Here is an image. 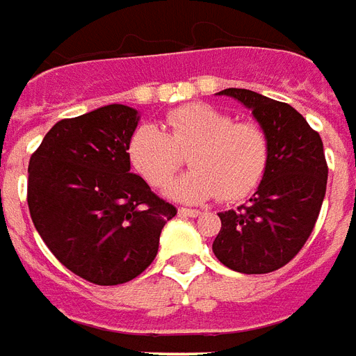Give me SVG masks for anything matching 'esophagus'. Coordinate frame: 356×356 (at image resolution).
<instances>
[{
  "label": "esophagus",
  "mask_w": 356,
  "mask_h": 356,
  "mask_svg": "<svg viewBox=\"0 0 356 356\" xmlns=\"http://www.w3.org/2000/svg\"><path fill=\"white\" fill-rule=\"evenodd\" d=\"M178 213L180 216H188V218H197V216H200V210H195V208H178Z\"/></svg>",
  "instance_id": "34e87169"
}]
</instances>
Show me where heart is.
Instances as JSON below:
<instances>
[{
	"label": "heart",
	"instance_id": "b5f03b06",
	"mask_svg": "<svg viewBox=\"0 0 356 356\" xmlns=\"http://www.w3.org/2000/svg\"><path fill=\"white\" fill-rule=\"evenodd\" d=\"M191 170L168 184L167 197L234 202L263 180L270 157L266 133L257 124H236L231 114L204 103L168 112L165 131L140 125L129 140V159L152 186H165L188 156Z\"/></svg>",
	"mask_w": 356,
	"mask_h": 356
}]
</instances>
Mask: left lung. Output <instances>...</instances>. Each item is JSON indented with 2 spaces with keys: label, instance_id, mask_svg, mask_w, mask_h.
Masks as SVG:
<instances>
[{
  "label": "left lung",
  "instance_id": "obj_1",
  "mask_svg": "<svg viewBox=\"0 0 356 356\" xmlns=\"http://www.w3.org/2000/svg\"><path fill=\"white\" fill-rule=\"evenodd\" d=\"M218 95L250 108L268 137L270 157L250 202L218 213L221 231L212 244L213 255L234 272L268 274L302 250L319 218L328 176L323 140L287 103L242 88Z\"/></svg>",
  "mask_w": 356,
  "mask_h": 356
}]
</instances>
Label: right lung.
Segmentation results:
<instances>
[{
	"label": "right lung",
	"instance_id": "add662e5",
	"mask_svg": "<svg viewBox=\"0 0 356 356\" xmlns=\"http://www.w3.org/2000/svg\"><path fill=\"white\" fill-rule=\"evenodd\" d=\"M138 112L106 105L67 118L29 159L28 207L42 242L65 268L95 285H118L156 259L176 208L131 172Z\"/></svg>",
	"mask_w": 356,
	"mask_h": 356
}]
</instances>
